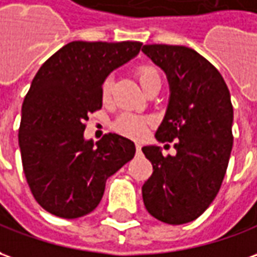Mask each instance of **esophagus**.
I'll list each match as a JSON object with an SVG mask.
<instances>
[{
	"label": "esophagus",
	"instance_id": "1",
	"mask_svg": "<svg viewBox=\"0 0 257 257\" xmlns=\"http://www.w3.org/2000/svg\"><path fill=\"white\" fill-rule=\"evenodd\" d=\"M136 153H141V151H142V146L139 145V143H136Z\"/></svg>",
	"mask_w": 257,
	"mask_h": 257
}]
</instances>
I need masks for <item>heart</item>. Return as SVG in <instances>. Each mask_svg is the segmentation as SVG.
Returning a JSON list of instances; mask_svg holds the SVG:
<instances>
[{"mask_svg": "<svg viewBox=\"0 0 257 257\" xmlns=\"http://www.w3.org/2000/svg\"><path fill=\"white\" fill-rule=\"evenodd\" d=\"M136 77H138L139 84L142 85V88L145 90L151 83L160 81V73L155 66L143 64V66H139L136 69ZM112 90H114V80H112V77L105 78L102 85H101V99H102L104 104H108L111 101ZM148 125H149L148 118H143V116L134 114H122L114 122V129L116 132L122 134V135L139 139L146 134Z\"/></svg>", "mask_w": 257, "mask_h": 257, "instance_id": "1", "label": "heart"}]
</instances>
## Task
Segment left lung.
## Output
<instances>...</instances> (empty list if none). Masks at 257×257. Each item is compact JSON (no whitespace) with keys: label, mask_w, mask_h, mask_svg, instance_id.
Masks as SVG:
<instances>
[{"label":"left lung","mask_w":257,"mask_h":257,"mask_svg":"<svg viewBox=\"0 0 257 257\" xmlns=\"http://www.w3.org/2000/svg\"><path fill=\"white\" fill-rule=\"evenodd\" d=\"M142 52L163 70L170 85L159 142H173L176 156L159 146H143L153 166L142 195L148 212L170 225L197 219L218 194L232 143L229 90L219 71L195 50L173 45H145Z\"/></svg>","instance_id":"left-lung-1"}]
</instances>
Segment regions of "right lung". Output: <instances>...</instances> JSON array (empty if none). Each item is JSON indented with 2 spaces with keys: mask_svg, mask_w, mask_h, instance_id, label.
<instances>
[{
  "mask_svg": "<svg viewBox=\"0 0 257 257\" xmlns=\"http://www.w3.org/2000/svg\"><path fill=\"white\" fill-rule=\"evenodd\" d=\"M141 42H70L42 64L22 104L18 141L35 200L66 219L97 208L105 181L135 156L132 141L84 139L88 114L101 109V85L134 59Z\"/></svg>",
  "mask_w": 257,
  "mask_h": 257,
  "instance_id": "add662e5",
  "label": "right lung"
}]
</instances>
